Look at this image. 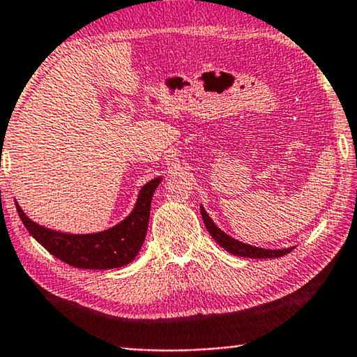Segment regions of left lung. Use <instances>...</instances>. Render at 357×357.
I'll use <instances>...</instances> for the list:
<instances>
[{"instance_id":"obj_1","label":"left lung","mask_w":357,"mask_h":357,"mask_svg":"<svg viewBox=\"0 0 357 357\" xmlns=\"http://www.w3.org/2000/svg\"><path fill=\"white\" fill-rule=\"evenodd\" d=\"M200 211H202L204 225H206V229L209 231L211 236L214 238L217 244L223 247L227 252L233 253V255L244 257V258H279V257L287 255V253H289L294 249V247H288V249H282V250H277V249L269 250V249H261V247H253V245L241 243V241L228 236L227 233H223L222 229L213 222V219H211L209 214L204 211L203 206H200Z\"/></svg>"}]
</instances>
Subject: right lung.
<instances>
[{"label": "right lung", "instance_id": "1", "mask_svg": "<svg viewBox=\"0 0 357 357\" xmlns=\"http://www.w3.org/2000/svg\"><path fill=\"white\" fill-rule=\"evenodd\" d=\"M162 178L149 181L138 193L135 208L118 225L91 234H69L45 228L28 219L15 202L23 225L53 257L80 269H114L129 264L146 238L149 209L155 187Z\"/></svg>", "mask_w": 357, "mask_h": 357}]
</instances>
